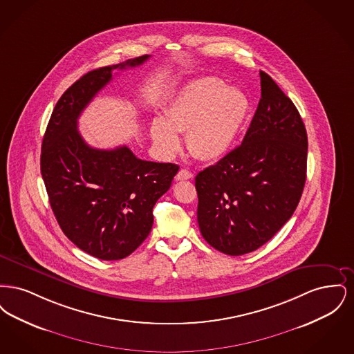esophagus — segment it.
I'll return each mask as SVG.
<instances>
[{"mask_svg": "<svg viewBox=\"0 0 354 354\" xmlns=\"http://www.w3.org/2000/svg\"><path fill=\"white\" fill-rule=\"evenodd\" d=\"M194 175H192V172L191 171H188V169H180L178 174H176V176H175V179L176 180H188V179H191Z\"/></svg>", "mask_w": 354, "mask_h": 354, "instance_id": "34e87169", "label": "esophagus"}]
</instances>
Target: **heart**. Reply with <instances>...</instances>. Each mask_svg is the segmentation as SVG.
<instances>
[{
    "mask_svg": "<svg viewBox=\"0 0 354 354\" xmlns=\"http://www.w3.org/2000/svg\"><path fill=\"white\" fill-rule=\"evenodd\" d=\"M250 109L243 91L227 88L216 78L194 81L167 106L165 120H152V143L162 155L171 156L180 147L178 134H187V147L196 159L219 160L234 146Z\"/></svg>",
    "mask_w": 354,
    "mask_h": 354,
    "instance_id": "heart-1",
    "label": "heart"
}]
</instances>
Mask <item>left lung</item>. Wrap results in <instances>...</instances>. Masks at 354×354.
Segmentation results:
<instances>
[{
    "label": "left lung",
    "mask_w": 354,
    "mask_h": 354,
    "mask_svg": "<svg viewBox=\"0 0 354 354\" xmlns=\"http://www.w3.org/2000/svg\"><path fill=\"white\" fill-rule=\"evenodd\" d=\"M260 84L243 143L195 178L203 237L230 256L256 251L276 235L293 215L306 179L303 119L264 71Z\"/></svg>",
    "instance_id": "1"
}]
</instances>
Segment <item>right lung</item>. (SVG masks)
<instances>
[{"label":"right lung","instance_id":"obj_1","mask_svg":"<svg viewBox=\"0 0 354 354\" xmlns=\"http://www.w3.org/2000/svg\"><path fill=\"white\" fill-rule=\"evenodd\" d=\"M149 58L84 74L57 102L42 140L41 174L61 230L80 250L107 261L131 254L150 235L152 208L179 166L142 160L127 146L90 147L77 124L84 107L111 81L113 70L135 68Z\"/></svg>","mask_w":354,"mask_h":354}]
</instances>
